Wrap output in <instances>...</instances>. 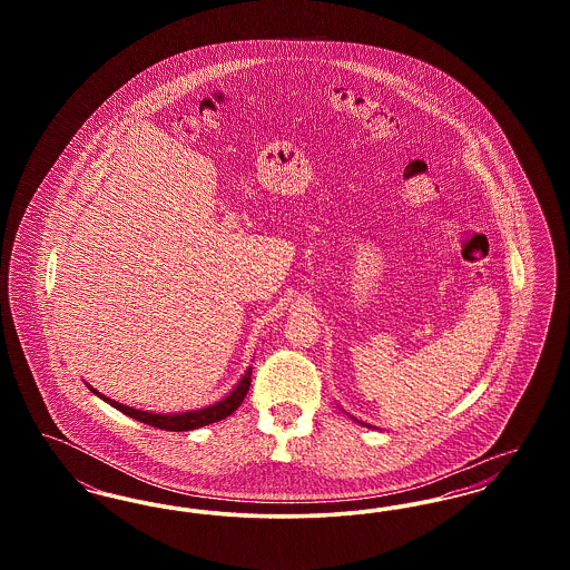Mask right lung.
Wrapping results in <instances>:
<instances>
[{
	"instance_id": "right-lung-1",
	"label": "right lung",
	"mask_w": 570,
	"mask_h": 570,
	"mask_svg": "<svg viewBox=\"0 0 570 570\" xmlns=\"http://www.w3.org/2000/svg\"><path fill=\"white\" fill-rule=\"evenodd\" d=\"M249 382H252V367L245 370L244 379L239 380V384L214 406L200 407V410H190V412H177V414H156V412H145V410H136L132 406H124L115 400H109L107 395L98 393L91 384H87L100 400H105L107 404L112 407H117L119 412L132 416L140 423H147L151 428H158V430H166V432H190V430H198V428H205L209 423H217L226 416H230L237 407L242 406V402L247 395V389H249Z\"/></svg>"
}]
</instances>
